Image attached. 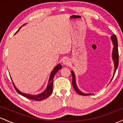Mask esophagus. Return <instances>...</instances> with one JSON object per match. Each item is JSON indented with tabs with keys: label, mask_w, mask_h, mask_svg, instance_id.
<instances>
[{
	"label": "esophagus",
	"mask_w": 123,
	"mask_h": 123,
	"mask_svg": "<svg viewBox=\"0 0 123 123\" xmlns=\"http://www.w3.org/2000/svg\"><path fill=\"white\" fill-rule=\"evenodd\" d=\"M63 63L65 65H69L70 64V60L68 58H65L63 60Z\"/></svg>",
	"instance_id": "1"
}]
</instances>
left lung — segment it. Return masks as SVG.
Listing matches in <instances>:
<instances>
[{
    "mask_svg": "<svg viewBox=\"0 0 123 123\" xmlns=\"http://www.w3.org/2000/svg\"><path fill=\"white\" fill-rule=\"evenodd\" d=\"M111 40L112 41L113 44V51H112V58L113 60L114 61V63H115V70H114V73H113V76H115V74L117 68L118 67V43H117V37L115 35H113L111 36ZM72 73V85L73 88H74V90L78 93L79 94L81 95H91V94H85V93H83L80 91L79 88H77V85H76V77L75 75H74V73L73 72V70L71 71ZM113 77L111 78V81L113 79Z\"/></svg>",
    "mask_w": 123,
    "mask_h": 123,
    "instance_id": "8db88e82",
    "label": "left lung"
}]
</instances>
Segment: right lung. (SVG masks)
Returning <instances> with one entry per match:
<instances>
[{
    "mask_svg": "<svg viewBox=\"0 0 123 123\" xmlns=\"http://www.w3.org/2000/svg\"><path fill=\"white\" fill-rule=\"evenodd\" d=\"M25 24L23 25L22 26H24V25H25ZM21 27H22V26H21V27L19 28V29L17 31V32H18V31L21 29ZM61 68H62V66L60 63H59L58 65H57L54 68L53 71L51 72V74H50V78H49V83H48L47 86V87H46V90H45L43 92L40 93V94H37V95H31V94H25V93L21 92V91H19V90H18V89L16 88V87L15 86L14 84L13 81H12V84H13L14 87V88L15 89V90H16L18 94H20V95L24 96V97H26V98H27L30 99L35 100V101H42V100H44V99L48 98V97H49V96H50L51 94H52V92H53L54 77V75L56 74V73H57L59 70H60Z\"/></svg>",
    "mask_w": 123,
    "mask_h": 123,
    "instance_id": "add662e5",
    "label": "right lung"
}]
</instances>
